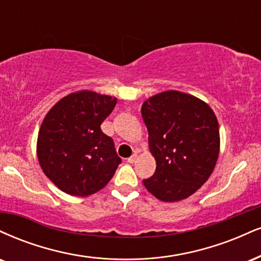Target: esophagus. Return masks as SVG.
I'll return each instance as SVG.
<instances>
[{
  "mask_svg": "<svg viewBox=\"0 0 261 261\" xmlns=\"http://www.w3.org/2000/svg\"><path fill=\"white\" fill-rule=\"evenodd\" d=\"M136 159H137V154H133L130 158H127V162L130 163V164H133V163L136 162Z\"/></svg>",
  "mask_w": 261,
  "mask_h": 261,
  "instance_id": "34e87169",
  "label": "esophagus"
}]
</instances>
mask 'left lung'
Wrapping results in <instances>:
<instances>
[{
	"label": "left lung",
	"instance_id": "1",
	"mask_svg": "<svg viewBox=\"0 0 261 261\" xmlns=\"http://www.w3.org/2000/svg\"><path fill=\"white\" fill-rule=\"evenodd\" d=\"M156 168L143 185L163 202L186 199L214 170L220 150L219 124L210 107L188 93L165 91L141 108Z\"/></svg>",
	"mask_w": 261,
	"mask_h": 261
}]
</instances>
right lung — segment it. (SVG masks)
Here are the masks:
<instances>
[{
    "instance_id": "right-lung-1",
    "label": "right lung",
    "mask_w": 261,
    "mask_h": 261,
    "mask_svg": "<svg viewBox=\"0 0 261 261\" xmlns=\"http://www.w3.org/2000/svg\"><path fill=\"white\" fill-rule=\"evenodd\" d=\"M115 105V97L84 90L58 100L46 114L37 137V158L46 176L63 192L87 197L111 181L121 159L100 124Z\"/></svg>"
}]
</instances>
